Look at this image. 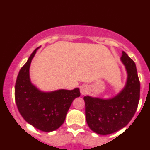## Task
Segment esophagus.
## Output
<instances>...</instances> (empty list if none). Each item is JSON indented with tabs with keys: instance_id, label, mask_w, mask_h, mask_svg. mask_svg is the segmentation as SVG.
<instances>
[{
	"instance_id": "esophagus-1",
	"label": "esophagus",
	"mask_w": 150,
	"mask_h": 150,
	"mask_svg": "<svg viewBox=\"0 0 150 150\" xmlns=\"http://www.w3.org/2000/svg\"><path fill=\"white\" fill-rule=\"evenodd\" d=\"M80 93H81V95H85V94L87 93L88 88L86 86H82L81 87H80Z\"/></svg>"
}]
</instances>
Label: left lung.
<instances>
[{
	"instance_id": "1",
	"label": "left lung",
	"mask_w": 150,
	"mask_h": 150,
	"mask_svg": "<svg viewBox=\"0 0 150 150\" xmlns=\"http://www.w3.org/2000/svg\"><path fill=\"white\" fill-rule=\"evenodd\" d=\"M125 66L127 78L124 88L110 98H83L88 127L98 134L108 135L120 130L132 120L139 100L140 83L136 64L123 51L121 57Z\"/></svg>"
}]
</instances>
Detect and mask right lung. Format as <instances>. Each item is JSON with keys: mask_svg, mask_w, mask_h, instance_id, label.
<instances>
[{"mask_svg": "<svg viewBox=\"0 0 150 150\" xmlns=\"http://www.w3.org/2000/svg\"><path fill=\"white\" fill-rule=\"evenodd\" d=\"M38 49L30 55L18 72L15 100L20 114L26 122L39 130L50 132L59 128L64 123L72 101L80 96V89L45 92L34 86L30 79L29 69Z\"/></svg>", "mask_w": 150, "mask_h": 150, "instance_id": "obj_1", "label": "right lung"}]
</instances>
